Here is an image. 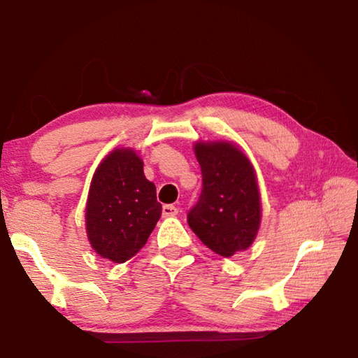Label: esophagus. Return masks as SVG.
Masks as SVG:
<instances>
[{
	"mask_svg": "<svg viewBox=\"0 0 358 358\" xmlns=\"http://www.w3.org/2000/svg\"><path fill=\"white\" fill-rule=\"evenodd\" d=\"M177 215H178V208L173 207V205H164V207H162V216L171 217Z\"/></svg>",
	"mask_w": 358,
	"mask_h": 358,
	"instance_id": "34e87169",
	"label": "esophagus"
}]
</instances>
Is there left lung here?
<instances>
[{
	"mask_svg": "<svg viewBox=\"0 0 358 358\" xmlns=\"http://www.w3.org/2000/svg\"><path fill=\"white\" fill-rule=\"evenodd\" d=\"M194 151L202 171V192L187 211V224L222 257L248 250L260 224V196L250 159L227 142H201Z\"/></svg>",
	"mask_w": 358,
	"mask_h": 358,
	"instance_id": "left-lung-1",
	"label": "left lung"
}]
</instances>
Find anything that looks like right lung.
<instances>
[{"instance_id":"add662e5","label":"right lung","mask_w":358,"mask_h":358,"mask_svg":"<svg viewBox=\"0 0 358 358\" xmlns=\"http://www.w3.org/2000/svg\"><path fill=\"white\" fill-rule=\"evenodd\" d=\"M156 186L132 150H115L96 171L87 202V234L101 257L123 264L142 250L161 217Z\"/></svg>"}]
</instances>
